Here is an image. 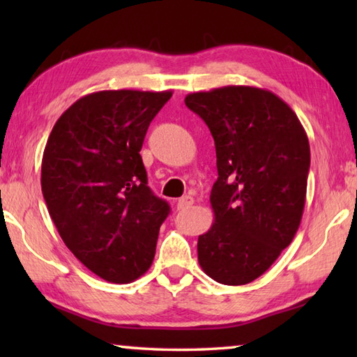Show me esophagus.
I'll list each match as a JSON object with an SVG mask.
<instances>
[{
  "label": "esophagus",
  "instance_id": "esophagus-1",
  "mask_svg": "<svg viewBox=\"0 0 357 357\" xmlns=\"http://www.w3.org/2000/svg\"><path fill=\"white\" fill-rule=\"evenodd\" d=\"M192 204H193V198L189 197V195H185V197H183V198H179L176 208H178V209H187V208H190Z\"/></svg>",
  "mask_w": 357,
  "mask_h": 357
}]
</instances>
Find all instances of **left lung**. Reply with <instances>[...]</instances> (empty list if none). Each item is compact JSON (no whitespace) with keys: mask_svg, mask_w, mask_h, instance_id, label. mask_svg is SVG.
<instances>
[{"mask_svg":"<svg viewBox=\"0 0 357 357\" xmlns=\"http://www.w3.org/2000/svg\"><path fill=\"white\" fill-rule=\"evenodd\" d=\"M185 105L214 138V223L198 236V263L223 285L264 274L291 244L305 206L309 138L279 96L255 86L190 93Z\"/></svg>","mask_w":357,"mask_h":357,"instance_id":"left-lung-1","label":"left lung"}]
</instances>
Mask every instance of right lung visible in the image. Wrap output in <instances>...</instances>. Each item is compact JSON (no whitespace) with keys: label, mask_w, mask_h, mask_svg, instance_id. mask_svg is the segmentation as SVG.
I'll list each match as a JSON object with an SVG mask.
<instances>
[{"label":"right lung","mask_w":357,"mask_h":357,"mask_svg":"<svg viewBox=\"0 0 357 357\" xmlns=\"http://www.w3.org/2000/svg\"><path fill=\"white\" fill-rule=\"evenodd\" d=\"M172 91L110 89L83 96L48 137L40 185L68 249L112 283H130L153 264L165 200L148 187L140 151Z\"/></svg>","instance_id":"1"}]
</instances>
